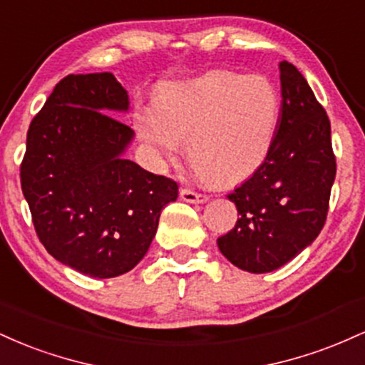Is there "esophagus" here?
I'll list each match as a JSON object with an SVG mask.
<instances>
[{"label":"esophagus","mask_w":365,"mask_h":365,"mask_svg":"<svg viewBox=\"0 0 365 365\" xmlns=\"http://www.w3.org/2000/svg\"><path fill=\"white\" fill-rule=\"evenodd\" d=\"M180 197H182L185 202H190V204H202V202H207V200H209V195L199 194V192L190 190V188H182V192H180Z\"/></svg>","instance_id":"obj_1"}]
</instances>
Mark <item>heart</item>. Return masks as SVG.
<instances>
[{"label":"heart","instance_id":"obj_1","mask_svg":"<svg viewBox=\"0 0 365 365\" xmlns=\"http://www.w3.org/2000/svg\"><path fill=\"white\" fill-rule=\"evenodd\" d=\"M279 123V98L262 77L215 70L171 83L133 127L158 161L175 159L182 144L202 177L240 183L269 156Z\"/></svg>","mask_w":365,"mask_h":365}]
</instances>
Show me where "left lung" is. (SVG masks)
Segmentation results:
<instances>
[{
	"label": "left lung",
	"mask_w": 365,
	"mask_h": 365,
	"mask_svg": "<svg viewBox=\"0 0 365 365\" xmlns=\"http://www.w3.org/2000/svg\"><path fill=\"white\" fill-rule=\"evenodd\" d=\"M282 110L264 165L228 199L235 228L217 238L221 254L249 273H271L321 233L336 175L331 125L304 75L279 63Z\"/></svg>",
	"instance_id": "1"
}]
</instances>
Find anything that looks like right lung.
Segmentation results:
<instances>
[{
    "mask_svg": "<svg viewBox=\"0 0 365 365\" xmlns=\"http://www.w3.org/2000/svg\"><path fill=\"white\" fill-rule=\"evenodd\" d=\"M127 110L113 73L66 75L31 121L20 165L41 244L92 278L133 269L178 197L177 182L123 156L133 130L113 115Z\"/></svg>",
    "mask_w": 365,
    "mask_h": 365,
    "instance_id": "obj_1",
    "label": "right lung"
}]
</instances>
